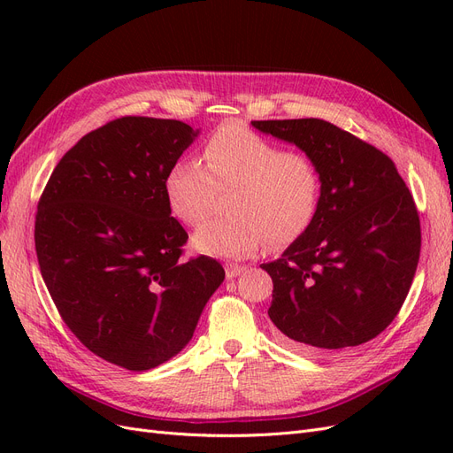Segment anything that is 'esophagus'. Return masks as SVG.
Wrapping results in <instances>:
<instances>
[{"label": "esophagus", "instance_id": "esophagus-1", "mask_svg": "<svg viewBox=\"0 0 453 453\" xmlns=\"http://www.w3.org/2000/svg\"><path fill=\"white\" fill-rule=\"evenodd\" d=\"M245 270H248V266H242V265H226V266H225V272H226V278H228V280L238 278L240 273H243Z\"/></svg>", "mask_w": 453, "mask_h": 453}]
</instances>
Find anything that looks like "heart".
<instances>
[{"mask_svg":"<svg viewBox=\"0 0 453 453\" xmlns=\"http://www.w3.org/2000/svg\"><path fill=\"white\" fill-rule=\"evenodd\" d=\"M202 162L181 158L164 175L172 213L198 225L211 211L217 190L234 188L226 198L230 215L213 217L193 236L198 251L240 258L268 245L291 243L318 217L323 180L318 164L300 150H285L250 128L228 125L210 135Z\"/></svg>","mask_w":453,"mask_h":453,"instance_id":"heart-1","label":"heart"}]
</instances>
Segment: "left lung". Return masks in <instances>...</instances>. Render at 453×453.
Segmentation results:
<instances>
[{"label": "left lung", "mask_w": 453, "mask_h": 453, "mask_svg": "<svg viewBox=\"0 0 453 453\" xmlns=\"http://www.w3.org/2000/svg\"><path fill=\"white\" fill-rule=\"evenodd\" d=\"M318 164V217L281 258L268 315L293 344L338 353L386 331L412 285L421 250L416 202L395 162L323 119L253 120Z\"/></svg>", "instance_id": "1"}]
</instances>
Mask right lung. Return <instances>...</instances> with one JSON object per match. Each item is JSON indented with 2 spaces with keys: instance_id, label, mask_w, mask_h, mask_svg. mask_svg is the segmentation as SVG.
<instances>
[{
  "instance_id": "1",
  "label": "right lung",
  "mask_w": 453,
  "mask_h": 453,
  "mask_svg": "<svg viewBox=\"0 0 453 453\" xmlns=\"http://www.w3.org/2000/svg\"><path fill=\"white\" fill-rule=\"evenodd\" d=\"M198 130L120 117L83 135L37 203L35 253L60 318L94 355L127 370L172 359L225 280L215 258H181L188 240L164 175Z\"/></svg>"
}]
</instances>
